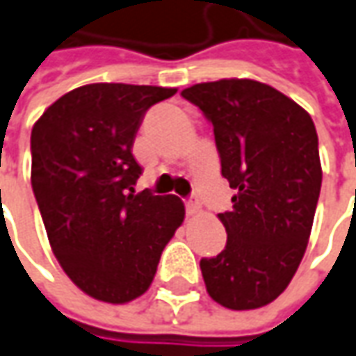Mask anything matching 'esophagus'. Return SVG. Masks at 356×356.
Listing matches in <instances>:
<instances>
[{"label": "esophagus", "mask_w": 356, "mask_h": 356, "mask_svg": "<svg viewBox=\"0 0 356 356\" xmlns=\"http://www.w3.org/2000/svg\"><path fill=\"white\" fill-rule=\"evenodd\" d=\"M185 209H187V214L188 216H195L200 212V202H198L197 197H188L185 200Z\"/></svg>", "instance_id": "34e87169"}]
</instances>
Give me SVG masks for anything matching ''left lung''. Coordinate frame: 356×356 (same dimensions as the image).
Wrapping results in <instances>:
<instances>
[{"mask_svg": "<svg viewBox=\"0 0 356 356\" xmlns=\"http://www.w3.org/2000/svg\"><path fill=\"white\" fill-rule=\"evenodd\" d=\"M214 127L222 175L238 193L218 214L228 241L200 259L210 298L229 310L267 306L289 286L310 239L321 188L312 117L275 87L220 79L181 91Z\"/></svg>", "mask_w": 356, "mask_h": 356, "instance_id": "left-lung-1", "label": "left lung"}]
</instances>
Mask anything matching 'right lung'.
Listing matches in <instances>:
<instances>
[{
  "label": "right lung",
  "mask_w": 356,
  "mask_h": 356,
  "mask_svg": "<svg viewBox=\"0 0 356 356\" xmlns=\"http://www.w3.org/2000/svg\"><path fill=\"white\" fill-rule=\"evenodd\" d=\"M173 87L91 83L62 95L31 132V183L58 263L91 298L142 296L161 251L183 224L175 195H134L142 168L134 138L152 105Z\"/></svg>",
  "instance_id": "1"
}]
</instances>
